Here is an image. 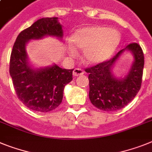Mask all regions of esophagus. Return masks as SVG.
I'll return each mask as SVG.
<instances>
[{
  "label": "esophagus",
  "mask_w": 152,
  "mask_h": 152,
  "mask_svg": "<svg viewBox=\"0 0 152 152\" xmlns=\"http://www.w3.org/2000/svg\"><path fill=\"white\" fill-rule=\"evenodd\" d=\"M84 73V72L81 69H79V68H76L73 70V72H72V75L74 76H81Z\"/></svg>",
  "instance_id": "obj_1"
}]
</instances>
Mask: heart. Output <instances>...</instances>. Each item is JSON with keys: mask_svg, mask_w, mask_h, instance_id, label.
<instances>
[{"mask_svg": "<svg viewBox=\"0 0 152 152\" xmlns=\"http://www.w3.org/2000/svg\"><path fill=\"white\" fill-rule=\"evenodd\" d=\"M69 42L67 49L71 56L76 54V49L83 50L86 64L97 65L111 56L120 42V34L115 29L93 25L76 30Z\"/></svg>", "mask_w": 152, "mask_h": 152, "instance_id": "1", "label": "heart"}]
</instances>
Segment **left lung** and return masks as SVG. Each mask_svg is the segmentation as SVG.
Masks as SVG:
<instances>
[{
	"instance_id": "8db88e82",
	"label": "left lung",
	"mask_w": 152,
	"mask_h": 152,
	"mask_svg": "<svg viewBox=\"0 0 152 152\" xmlns=\"http://www.w3.org/2000/svg\"><path fill=\"white\" fill-rule=\"evenodd\" d=\"M130 51L134 60L124 77H117L113 69L120 57ZM144 54L137 43H131L111 59L86 69L89 73V97L92 104L104 111H115L124 107L135 97L141 86Z\"/></svg>"
}]
</instances>
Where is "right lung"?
Listing matches in <instances>:
<instances>
[{"mask_svg": "<svg viewBox=\"0 0 152 152\" xmlns=\"http://www.w3.org/2000/svg\"><path fill=\"white\" fill-rule=\"evenodd\" d=\"M47 36L62 39L63 30L58 18L39 19L19 34L11 52L9 70L19 100L30 110L42 113L52 111L60 105L64 88L72 81L73 71L55 63L40 68L31 64L27 44Z\"/></svg>", "mask_w": 152, "mask_h": 152, "instance_id": "right-lung-1", "label": "right lung"}]
</instances>
